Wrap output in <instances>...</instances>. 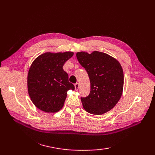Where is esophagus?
<instances>
[{"mask_svg": "<svg viewBox=\"0 0 155 155\" xmlns=\"http://www.w3.org/2000/svg\"><path fill=\"white\" fill-rule=\"evenodd\" d=\"M74 87H75V90H76V91H78L79 87V83H77L75 84Z\"/></svg>", "mask_w": 155, "mask_h": 155, "instance_id": "esophagus-1", "label": "esophagus"}]
</instances>
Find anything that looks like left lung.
Here are the masks:
<instances>
[{
    "label": "left lung",
    "mask_w": 155,
    "mask_h": 155,
    "mask_svg": "<svg viewBox=\"0 0 155 155\" xmlns=\"http://www.w3.org/2000/svg\"><path fill=\"white\" fill-rule=\"evenodd\" d=\"M78 61L87 72L91 82V92L81 97L88 113L101 115L113 109L122 95L124 76L120 62L109 54L94 51L77 52Z\"/></svg>",
    "instance_id": "left-lung-1"
}]
</instances>
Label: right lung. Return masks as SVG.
Returning a JSON list of instances; mask_svg holds the SVG:
<instances>
[{
  "label": "right lung",
  "instance_id": "right-lung-1",
  "mask_svg": "<svg viewBox=\"0 0 155 155\" xmlns=\"http://www.w3.org/2000/svg\"><path fill=\"white\" fill-rule=\"evenodd\" d=\"M74 55L72 51L45 52L39 55L29 68L28 92L34 105L46 112L62 109L68 90H74L63 67Z\"/></svg>",
  "mask_w": 155,
  "mask_h": 155
}]
</instances>
